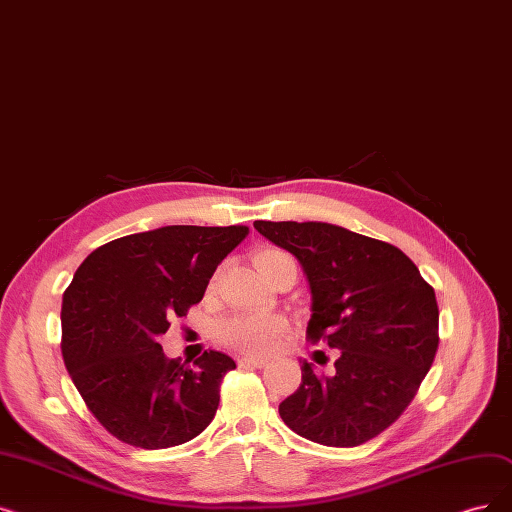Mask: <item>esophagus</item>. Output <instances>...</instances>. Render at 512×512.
Returning a JSON list of instances; mask_svg holds the SVG:
<instances>
[{"label":"esophagus","instance_id":"obj_1","mask_svg":"<svg viewBox=\"0 0 512 512\" xmlns=\"http://www.w3.org/2000/svg\"><path fill=\"white\" fill-rule=\"evenodd\" d=\"M265 364V360H261V358H238V366L240 368H263Z\"/></svg>","mask_w":512,"mask_h":512}]
</instances>
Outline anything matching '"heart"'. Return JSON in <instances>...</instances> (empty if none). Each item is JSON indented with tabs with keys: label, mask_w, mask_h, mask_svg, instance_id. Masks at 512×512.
Here are the masks:
<instances>
[{
	"label": "heart",
	"mask_w": 512,
	"mask_h": 512,
	"mask_svg": "<svg viewBox=\"0 0 512 512\" xmlns=\"http://www.w3.org/2000/svg\"><path fill=\"white\" fill-rule=\"evenodd\" d=\"M291 257L280 249H265L257 253L255 263L263 272L272 263ZM217 276L211 280L215 286ZM288 332V322L280 314H236L217 324V339L226 347L244 355H268L274 351Z\"/></svg>",
	"instance_id": "heart-1"
}]
</instances>
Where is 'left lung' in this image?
<instances>
[{
  "label": "left lung",
  "mask_w": 512,
  "mask_h": 512,
  "mask_svg": "<svg viewBox=\"0 0 512 512\" xmlns=\"http://www.w3.org/2000/svg\"><path fill=\"white\" fill-rule=\"evenodd\" d=\"M293 253L309 280L307 341L339 349L335 374L301 366V385L280 404L297 435L330 448L362 446L410 406L439 345L433 286L383 240L322 221H255Z\"/></svg>",
  "instance_id": "obj_1"
}]
</instances>
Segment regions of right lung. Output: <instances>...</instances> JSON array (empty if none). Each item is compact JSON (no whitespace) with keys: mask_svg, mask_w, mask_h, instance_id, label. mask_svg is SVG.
Instances as JSON below:
<instances>
[{"mask_svg":"<svg viewBox=\"0 0 512 512\" xmlns=\"http://www.w3.org/2000/svg\"><path fill=\"white\" fill-rule=\"evenodd\" d=\"M247 226H165L110 240L85 257L62 297V358L85 406L119 441L165 450L201 435L236 368L205 351L169 360L159 337L201 303Z\"/></svg>","mask_w":512,"mask_h":512,"instance_id":"add662e5","label":"right lung"}]
</instances>
